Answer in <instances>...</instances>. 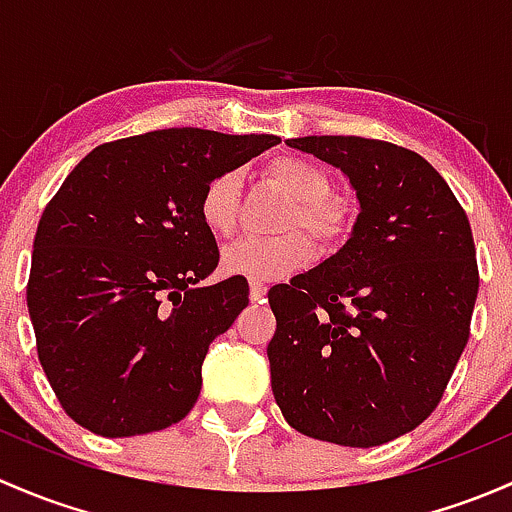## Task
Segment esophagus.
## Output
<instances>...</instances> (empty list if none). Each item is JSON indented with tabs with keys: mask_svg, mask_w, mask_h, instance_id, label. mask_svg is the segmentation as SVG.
I'll return each instance as SVG.
<instances>
[{
	"mask_svg": "<svg viewBox=\"0 0 512 512\" xmlns=\"http://www.w3.org/2000/svg\"><path fill=\"white\" fill-rule=\"evenodd\" d=\"M249 295L251 300H261L266 295V286L261 281H249Z\"/></svg>",
	"mask_w": 512,
	"mask_h": 512,
	"instance_id": "1",
	"label": "esophagus"
}]
</instances>
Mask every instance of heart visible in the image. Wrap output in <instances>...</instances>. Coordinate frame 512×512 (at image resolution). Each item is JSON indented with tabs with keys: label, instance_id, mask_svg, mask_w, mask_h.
<instances>
[{
	"label": "heart",
	"instance_id": "1",
	"mask_svg": "<svg viewBox=\"0 0 512 512\" xmlns=\"http://www.w3.org/2000/svg\"><path fill=\"white\" fill-rule=\"evenodd\" d=\"M268 187L286 194L288 204L276 219L283 234L271 239H244L221 254V268L229 276L251 281H276L303 266L310 256V241L323 249L340 244L352 226V212L345 199L330 194L333 182L323 167L300 157H276L261 172ZM199 219L217 239H229L241 219V177L239 172H219L204 184L199 194Z\"/></svg>",
	"mask_w": 512,
	"mask_h": 512
}]
</instances>
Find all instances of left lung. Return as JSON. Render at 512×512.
I'll return each instance as SVG.
<instances>
[{"label":"left lung","instance_id":"8db88e82","mask_svg":"<svg viewBox=\"0 0 512 512\" xmlns=\"http://www.w3.org/2000/svg\"><path fill=\"white\" fill-rule=\"evenodd\" d=\"M337 167L360 202L350 239L268 291L276 404L295 431L370 449L416 429L444 397L478 295L471 224L444 177L384 140H288Z\"/></svg>","mask_w":512,"mask_h":512}]
</instances>
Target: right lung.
Returning a JSON list of instances; mask_svg holds the SVG:
<instances>
[{"label": "right lung", "mask_w": 512, "mask_h": 512, "mask_svg": "<svg viewBox=\"0 0 512 512\" xmlns=\"http://www.w3.org/2000/svg\"><path fill=\"white\" fill-rule=\"evenodd\" d=\"M276 135L170 128L105 142L63 179L34 236L26 305L39 362L63 412L98 436L167 429L202 389L214 337L249 305L199 219L214 175Z\"/></svg>", "instance_id": "1"}]
</instances>
